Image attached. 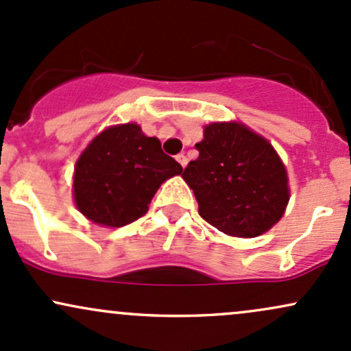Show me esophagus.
<instances>
[{
    "label": "esophagus",
    "mask_w": 351,
    "mask_h": 351,
    "mask_svg": "<svg viewBox=\"0 0 351 351\" xmlns=\"http://www.w3.org/2000/svg\"><path fill=\"white\" fill-rule=\"evenodd\" d=\"M176 159H177V162H179L180 165H182V167H186L187 162H189L187 157L184 156V154H177V156H176Z\"/></svg>",
    "instance_id": "34e87169"
}]
</instances>
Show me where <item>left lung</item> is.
<instances>
[{"label":"left lung","mask_w":351,"mask_h":351,"mask_svg":"<svg viewBox=\"0 0 351 351\" xmlns=\"http://www.w3.org/2000/svg\"><path fill=\"white\" fill-rule=\"evenodd\" d=\"M184 171L199 214L232 237L270 230L290 199L285 165L271 144L240 123H212Z\"/></svg>","instance_id":"1"}]
</instances>
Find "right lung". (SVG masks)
I'll use <instances>...</instances> for the list:
<instances>
[{
    "label": "right lung",
    "mask_w": 351,
    "mask_h": 351,
    "mask_svg": "<svg viewBox=\"0 0 351 351\" xmlns=\"http://www.w3.org/2000/svg\"><path fill=\"white\" fill-rule=\"evenodd\" d=\"M182 165L164 154L160 141L141 125H111L90 141L74 167L76 207L90 222L123 227L147 212L152 197Z\"/></svg>",
    "instance_id": "1"
}]
</instances>
